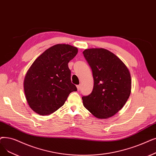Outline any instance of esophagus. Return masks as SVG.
<instances>
[{
  "mask_svg": "<svg viewBox=\"0 0 156 156\" xmlns=\"http://www.w3.org/2000/svg\"><path fill=\"white\" fill-rule=\"evenodd\" d=\"M76 87H77V90L79 91V90H80V89H81V86H80V85H77V86H76Z\"/></svg>",
  "mask_w": 156,
  "mask_h": 156,
  "instance_id": "esophagus-1",
  "label": "esophagus"
}]
</instances>
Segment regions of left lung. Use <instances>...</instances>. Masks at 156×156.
Here are the masks:
<instances>
[{
  "label": "left lung",
  "instance_id": "1",
  "mask_svg": "<svg viewBox=\"0 0 156 156\" xmlns=\"http://www.w3.org/2000/svg\"><path fill=\"white\" fill-rule=\"evenodd\" d=\"M83 53L94 78L92 92L82 97L83 106L96 118L108 119L123 108L130 96L129 70L117 55L105 48L86 49Z\"/></svg>",
  "mask_w": 156,
  "mask_h": 156
}]
</instances>
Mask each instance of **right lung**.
<instances>
[{
	"label": "right lung",
	"mask_w": 156,
	"mask_h": 156,
	"mask_svg": "<svg viewBox=\"0 0 156 156\" xmlns=\"http://www.w3.org/2000/svg\"><path fill=\"white\" fill-rule=\"evenodd\" d=\"M78 51L71 45L57 44L32 63L26 73L23 87L27 101L34 112L49 115L64 105L71 92L77 90L71 83L68 63Z\"/></svg>",
	"instance_id": "right-lung-1"
}]
</instances>
